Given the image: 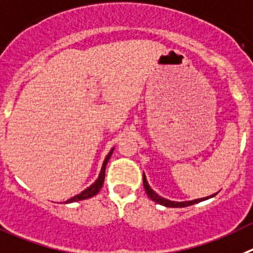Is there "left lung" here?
<instances>
[{"label": "left lung", "mask_w": 253, "mask_h": 253, "mask_svg": "<svg viewBox=\"0 0 253 253\" xmlns=\"http://www.w3.org/2000/svg\"><path fill=\"white\" fill-rule=\"evenodd\" d=\"M143 186H145V190H146V194L151 198L154 202H156L158 204H161L164 207H169V208H183V207H188V206H193L195 203H199V202H203V200L209 199V198H213L215 194L211 195V197H206V198H200V199H194V200H186V202H174V200H169L165 199V198L160 197L156 192H154L151 189V186L149 185L146 180V176L143 174Z\"/></svg>", "instance_id": "8db88e82"}]
</instances>
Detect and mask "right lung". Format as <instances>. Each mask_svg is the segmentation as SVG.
<instances>
[{"instance_id": "obj_1", "label": "right lung", "mask_w": 253, "mask_h": 253, "mask_svg": "<svg viewBox=\"0 0 253 253\" xmlns=\"http://www.w3.org/2000/svg\"><path fill=\"white\" fill-rule=\"evenodd\" d=\"M113 150H115V147H113L112 150H111L110 152H108V155L106 156V159H104L103 161V165H102V169H101V172H99V176L97 177V180L94 181V183L92 184L90 186H88L85 190H83L82 193H79V194L74 195L73 198H70V199H68L65 203H73V202H78V200H84V199H88V198H92L94 197L97 193L101 190V188L103 186V181H104V172H106V165L107 163H108V160H110L111 155H112Z\"/></svg>"}]
</instances>
